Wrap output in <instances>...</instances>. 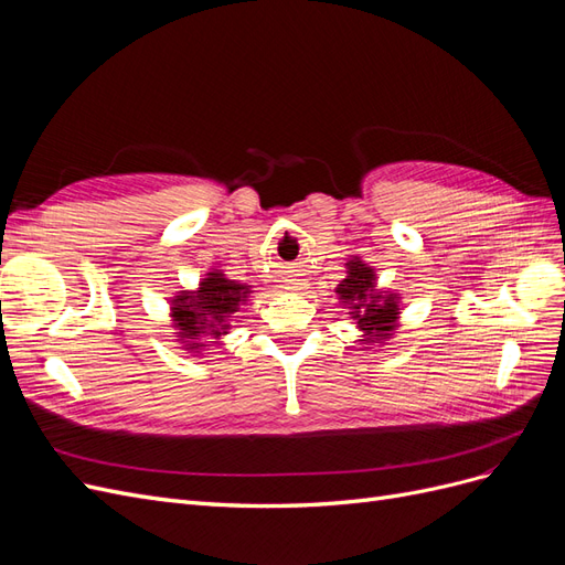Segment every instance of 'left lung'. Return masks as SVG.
<instances>
[{
    "label": "left lung",
    "mask_w": 565,
    "mask_h": 565,
    "mask_svg": "<svg viewBox=\"0 0 565 565\" xmlns=\"http://www.w3.org/2000/svg\"><path fill=\"white\" fill-rule=\"evenodd\" d=\"M347 278L337 285L341 303L349 309V316L363 330V344H384L398 324V295L380 292L374 270L358 256L347 264Z\"/></svg>",
    "instance_id": "1"
}]
</instances>
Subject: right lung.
<instances>
[{
	"mask_svg": "<svg viewBox=\"0 0 565 565\" xmlns=\"http://www.w3.org/2000/svg\"><path fill=\"white\" fill-rule=\"evenodd\" d=\"M249 285L228 280L221 270H210L195 292H183L172 301L174 332L188 353H202L231 330V318L247 301Z\"/></svg>",
	"mask_w": 565,
	"mask_h": 565,
	"instance_id": "1",
	"label": "right lung"
}]
</instances>
